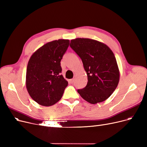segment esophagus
Here are the masks:
<instances>
[{
  "mask_svg": "<svg viewBox=\"0 0 147 147\" xmlns=\"http://www.w3.org/2000/svg\"><path fill=\"white\" fill-rule=\"evenodd\" d=\"M69 82L71 84H73L74 82V79H70L69 80Z\"/></svg>",
  "mask_w": 147,
  "mask_h": 147,
  "instance_id": "1",
  "label": "esophagus"
}]
</instances>
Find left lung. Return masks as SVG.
<instances>
[{"mask_svg":"<svg viewBox=\"0 0 147 147\" xmlns=\"http://www.w3.org/2000/svg\"><path fill=\"white\" fill-rule=\"evenodd\" d=\"M69 46L81 59L87 74V86L78 90V93L93 105L105 101L115 91L120 79L113 52L106 45L89 38L71 40Z\"/></svg>","mask_w":147,"mask_h":147,"instance_id":"left-lung-1","label":"left lung"}]
</instances>
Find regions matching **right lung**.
<instances>
[{
    "mask_svg": "<svg viewBox=\"0 0 147 147\" xmlns=\"http://www.w3.org/2000/svg\"><path fill=\"white\" fill-rule=\"evenodd\" d=\"M69 40L60 39L45 44L28 62L26 88L31 98L43 106H53L62 97L68 82L61 74L60 61Z\"/></svg>",
    "mask_w": 147,
    "mask_h": 147,
    "instance_id": "add662e5",
    "label": "right lung"
}]
</instances>
